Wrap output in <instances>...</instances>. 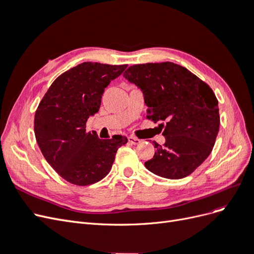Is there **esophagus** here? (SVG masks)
Returning a JSON list of instances; mask_svg holds the SVG:
<instances>
[{
    "mask_svg": "<svg viewBox=\"0 0 254 254\" xmlns=\"http://www.w3.org/2000/svg\"><path fill=\"white\" fill-rule=\"evenodd\" d=\"M128 141H129V143H131L133 145H139L141 143V140L137 139V137H135V136H129Z\"/></svg>",
    "mask_w": 254,
    "mask_h": 254,
    "instance_id": "obj_1",
    "label": "esophagus"
}]
</instances>
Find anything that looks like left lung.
<instances>
[{"label": "left lung", "mask_w": 254, "mask_h": 254, "mask_svg": "<svg viewBox=\"0 0 254 254\" xmlns=\"http://www.w3.org/2000/svg\"><path fill=\"white\" fill-rule=\"evenodd\" d=\"M124 77L144 94L147 119L160 124L165 143L145 167L167 179L190 175L209 157L219 130L218 101L212 89L188 68L173 63L129 66Z\"/></svg>", "instance_id": "8db88e82"}]
</instances>
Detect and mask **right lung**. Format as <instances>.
I'll return each mask as SVG.
<instances>
[{
    "mask_svg": "<svg viewBox=\"0 0 254 254\" xmlns=\"http://www.w3.org/2000/svg\"><path fill=\"white\" fill-rule=\"evenodd\" d=\"M127 64L83 63L54 80L35 114L34 130L48 163L64 180L90 186L108 175L115 153L127 137L98 139L87 132L91 115L98 112L105 88L124 72Z\"/></svg>",
    "mask_w": 254,
    "mask_h": 254,
    "instance_id": "right-lung-1",
    "label": "right lung"
}]
</instances>
